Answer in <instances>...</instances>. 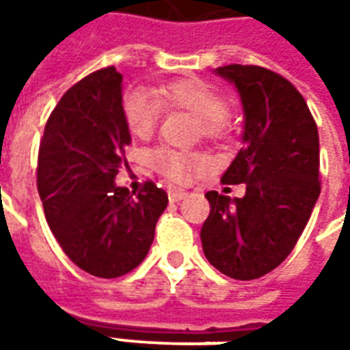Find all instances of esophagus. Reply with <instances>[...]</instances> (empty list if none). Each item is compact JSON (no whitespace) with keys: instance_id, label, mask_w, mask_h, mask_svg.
<instances>
[{"instance_id":"1","label":"esophagus","mask_w":350,"mask_h":350,"mask_svg":"<svg viewBox=\"0 0 350 350\" xmlns=\"http://www.w3.org/2000/svg\"><path fill=\"white\" fill-rule=\"evenodd\" d=\"M185 195H187V193L183 189H168V198H170V202H180Z\"/></svg>"}]
</instances>
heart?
<instances>
[{
	"mask_svg": "<svg viewBox=\"0 0 350 350\" xmlns=\"http://www.w3.org/2000/svg\"><path fill=\"white\" fill-rule=\"evenodd\" d=\"M153 97L142 92H127L123 95V118L129 131L138 138L152 135L161 118V108L165 110H185L197 118V133L204 138L227 137L228 100L210 82L200 79H182L155 88ZM148 165L176 183L185 182L195 170L206 167L202 155L191 152H178L172 148H153L148 153Z\"/></svg>",
	"mask_w": 350,
	"mask_h": 350,
	"instance_id": "1",
	"label": "heart"
}]
</instances>
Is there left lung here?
<instances>
[{
	"label": "left lung",
	"mask_w": 350,
	"mask_h": 350,
	"mask_svg": "<svg viewBox=\"0 0 350 350\" xmlns=\"http://www.w3.org/2000/svg\"><path fill=\"white\" fill-rule=\"evenodd\" d=\"M245 114L243 148L221 182L245 183L242 198L208 191L200 240L206 258L228 278L250 281L283 262L308 225L319 193V131L301 93L258 65H225Z\"/></svg>",
	"instance_id": "obj_1"
}]
</instances>
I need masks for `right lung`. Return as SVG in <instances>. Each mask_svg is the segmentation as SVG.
<instances>
[{
	"mask_svg": "<svg viewBox=\"0 0 350 350\" xmlns=\"http://www.w3.org/2000/svg\"><path fill=\"white\" fill-rule=\"evenodd\" d=\"M122 75L105 67L64 93L44 125L37 189L65 255L95 278L125 275L150 251L168 197L153 182L133 197L114 183L127 167Z\"/></svg>",
	"mask_w": 350,
	"mask_h": 350,
	"instance_id": "add662e5",
	"label": "right lung"
}]
</instances>
